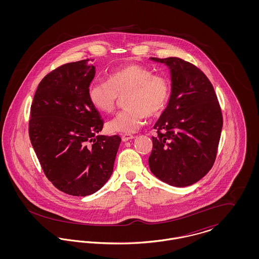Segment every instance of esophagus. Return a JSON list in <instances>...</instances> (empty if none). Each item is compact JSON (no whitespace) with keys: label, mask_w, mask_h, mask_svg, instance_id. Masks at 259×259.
<instances>
[{"label":"esophagus","mask_w":259,"mask_h":259,"mask_svg":"<svg viewBox=\"0 0 259 259\" xmlns=\"http://www.w3.org/2000/svg\"><path fill=\"white\" fill-rule=\"evenodd\" d=\"M134 138H135L134 136L130 135V134H123V135H121L122 142H128V141H130V140H132Z\"/></svg>","instance_id":"1"}]
</instances>
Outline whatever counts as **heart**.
<instances>
[{"label": "heart", "mask_w": 259, "mask_h": 259, "mask_svg": "<svg viewBox=\"0 0 259 259\" xmlns=\"http://www.w3.org/2000/svg\"><path fill=\"white\" fill-rule=\"evenodd\" d=\"M124 94L126 109L107 123L111 133H135L147 115H156L163 111L170 98L171 84L167 77L153 74L147 67L128 64L112 71L107 82H92L87 90L91 106L106 113L114 110L117 97Z\"/></svg>", "instance_id": "1"}]
</instances>
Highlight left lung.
Masks as SVG:
<instances>
[{"label":"left lung","instance_id":"left-lung-1","mask_svg":"<svg viewBox=\"0 0 259 259\" xmlns=\"http://www.w3.org/2000/svg\"><path fill=\"white\" fill-rule=\"evenodd\" d=\"M170 69L172 90L167 108L153 126L151 172L168 185L185 187L211 169L222 134V113L214 89L200 69L178 57L155 58Z\"/></svg>","mask_w":259,"mask_h":259}]
</instances>
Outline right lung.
<instances>
[{
    "label": "right lung",
    "instance_id": "1",
    "mask_svg": "<svg viewBox=\"0 0 259 259\" xmlns=\"http://www.w3.org/2000/svg\"><path fill=\"white\" fill-rule=\"evenodd\" d=\"M94 76L89 59L64 64L41 79L31 106L29 136L44 172L73 196L93 194L108 182L121 142L97 135L104 121L87 97Z\"/></svg>",
    "mask_w": 259,
    "mask_h": 259
}]
</instances>
